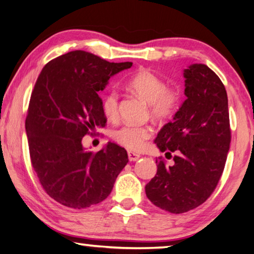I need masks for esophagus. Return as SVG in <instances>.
Listing matches in <instances>:
<instances>
[{"label": "esophagus", "instance_id": "esophagus-1", "mask_svg": "<svg viewBox=\"0 0 254 254\" xmlns=\"http://www.w3.org/2000/svg\"><path fill=\"white\" fill-rule=\"evenodd\" d=\"M127 156H128V160L133 161V162L140 159V154L134 153V152H132V151H128V152H127Z\"/></svg>", "mask_w": 254, "mask_h": 254}]
</instances>
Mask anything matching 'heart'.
Segmentation results:
<instances>
[{
  "mask_svg": "<svg viewBox=\"0 0 254 254\" xmlns=\"http://www.w3.org/2000/svg\"><path fill=\"white\" fill-rule=\"evenodd\" d=\"M130 87L142 100L150 105L151 114L154 118L168 119L177 111L180 103V94L177 90L165 87V83L154 73L147 70L140 71L130 80ZM102 110L105 117L110 120L118 118L119 93L110 91L104 96ZM152 135L149 126L124 124L111 132V136L120 144L128 150L137 151L144 145V142Z\"/></svg>",
  "mask_w": 254,
  "mask_h": 254,
  "instance_id": "1",
  "label": "heart"
}]
</instances>
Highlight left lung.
Wrapping results in <instances>:
<instances>
[{"instance_id": "left-lung-1", "label": "left lung", "mask_w": 254, "mask_h": 254, "mask_svg": "<svg viewBox=\"0 0 254 254\" xmlns=\"http://www.w3.org/2000/svg\"><path fill=\"white\" fill-rule=\"evenodd\" d=\"M187 99L164 124L154 142L174 164L158 161L155 177L145 186L154 205L183 213L206 201L222 175L231 142L228 95L219 76L205 64L183 70Z\"/></svg>"}]
</instances>
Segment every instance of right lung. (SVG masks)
Here are the masks:
<instances>
[{
	"mask_svg": "<svg viewBox=\"0 0 254 254\" xmlns=\"http://www.w3.org/2000/svg\"><path fill=\"white\" fill-rule=\"evenodd\" d=\"M131 66L132 62L111 63L76 50L41 71L25 130L32 167L45 192L59 203L73 209L100 203L128 162L124 147L109 142L92 153L82 139L107 123L99 92L110 77Z\"/></svg>",
	"mask_w": 254,
	"mask_h": 254,
	"instance_id": "right-lung-1",
	"label": "right lung"
}]
</instances>
